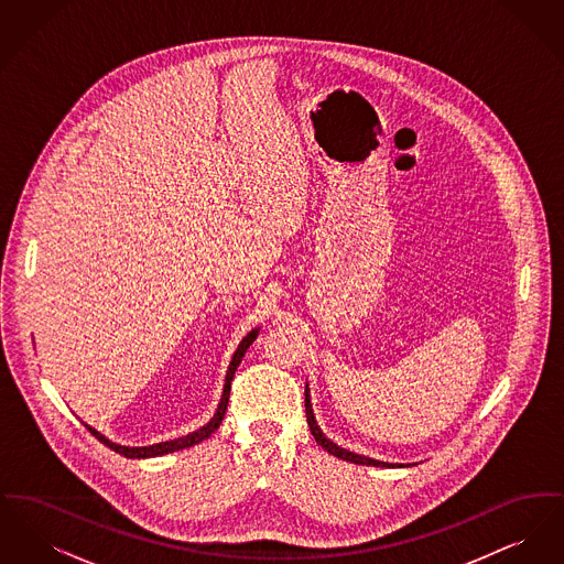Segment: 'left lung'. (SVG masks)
Instances as JSON below:
<instances>
[{
    "label": "left lung",
    "mask_w": 564,
    "mask_h": 564,
    "mask_svg": "<svg viewBox=\"0 0 564 564\" xmlns=\"http://www.w3.org/2000/svg\"><path fill=\"white\" fill-rule=\"evenodd\" d=\"M304 405H306V421H308V427H311V433H313L315 442L322 446L323 451H327L329 455L338 456V458H343V460H350V463H355V465L403 467V463H384V460H376V458H370V456L355 455V453H350L347 448H340L338 444H334V442L323 433L322 427L317 425V421H315V412H313V403H311V389H308V384H306V389H304Z\"/></svg>",
    "instance_id": "left-lung-1"
}]
</instances>
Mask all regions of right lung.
<instances>
[{"label": "right lung", "mask_w": 564, "mask_h": 564, "mask_svg": "<svg viewBox=\"0 0 564 564\" xmlns=\"http://www.w3.org/2000/svg\"><path fill=\"white\" fill-rule=\"evenodd\" d=\"M258 332H260L258 327H256V329H251V332L242 338L241 345H239L237 350H235V355H232V359H230V366H228V372H226V378H224V391H221V400L217 403V410H215L214 419H212L207 425H203L200 430L192 431L188 435L177 437V440H169V442L152 444V446H122V444L111 442V440L106 437L104 433L93 430L90 425H86V430L90 431V433H93L101 444H106V446L111 448L113 453L127 456V458H152V456L169 455V453L184 451V448H189V446H194V444H198V442L207 440V437H209V435L219 427V423L224 421L226 405H228V398H230V382H232V378H235V372H237V368H239V364H241L245 352H247V349L253 345V340L258 338Z\"/></svg>", "instance_id": "right-lung-1"}]
</instances>
